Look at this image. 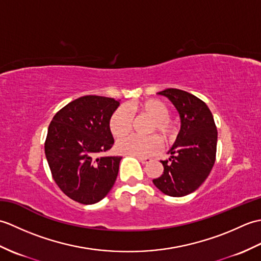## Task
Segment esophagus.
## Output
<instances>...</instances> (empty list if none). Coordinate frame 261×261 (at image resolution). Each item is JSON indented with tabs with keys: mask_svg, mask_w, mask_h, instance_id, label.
<instances>
[{
	"mask_svg": "<svg viewBox=\"0 0 261 261\" xmlns=\"http://www.w3.org/2000/svg\"><path fill=\"white\" fill-rule=\"evenodd\" d=\"M136 157L139 159L140 163L143 164V165H147V164H149L152 160L150 157H141V156H136Z\"/></svg>",
	"mask_w": 261,
	"mask_h": 261,
	"instance_id": "34e87169",
	"label": "esophagus"
}]
</instances>
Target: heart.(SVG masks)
Wrapping results in <instances>:
<instances>
[{
	"label": "heart",
	"mask_w": 261,
	"mask_h": 261,
	"mask_svg": "<svg viewBox=\"0 0 261 261\" xmlns=\"http://www.w3.org/2000/svg\"><path fill=\"white\" fill-rule=\"evenodd\" d=\"M139 113L152 119L148 127V134H156L165 143H170L177 136V126L169 119V109L159 99H146L129 108L120 107L111 114L109 129L113 137L120 138L129 134L134 124V115ZM115 149L121 153L132 156H152L160 149V141L156 136L138 137L126 136L116 141Z\"/></svg>",
	"instance_id": "1"
}]
</instances>
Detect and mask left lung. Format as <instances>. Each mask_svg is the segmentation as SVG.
<instances>
[{"instance_id": "1", "label": "left lung", "mask_w": 261, "mask_h": 261, "mask_svg": "<svg viewBox=\"0 0 261 261\" xmlns=\"http://www.w3.org/2000/svg\"><path fill=\"white\" fill-rule=\"evenodd\" d=\"M158 94L175 105L181 125L168 151L170 157L160 160L164 173L152 182L166 195L181 197L196 191L212 170L218 130L207 105L195 95L177 88H167Z\"/></svg>"}]
</instances>
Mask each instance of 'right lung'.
I'll list each match as a JSON object with an SVG mask.
<instances>
[{
	"instance_id": "obj_1",
	"label": "right lung",
	"mask_w": 261,
	"mask_h": 261,
	"mask_svg": "<svg viewBox=\"0 0 261 261\" xmlns=\"http://www.w3.org/2000/svg\"><path fill=\"white\" fill-rule=\"evenodd\" d=\"M114 98L86 95L55 114L48 127L45 153L54 180L65 195L81 204L108 195L119 173L121 157H101L114 143L110 116Z\"/></svg>"
}]
</instances>
